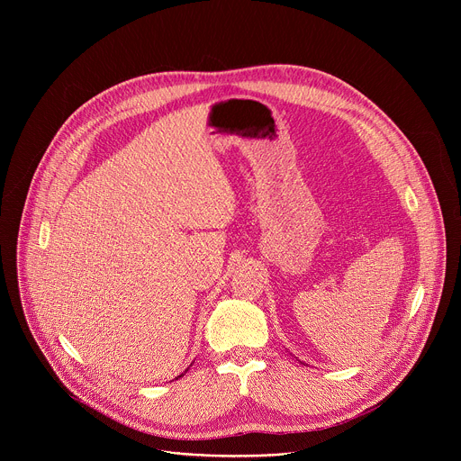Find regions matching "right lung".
Here are the masks:
<instances>
[{"instance_id":"right-lung-1","label":"right lung","mask_w":461,"mask_h":461,"mask_svg":"<svg viewBox=\"0 0 461 461\" xmlns=\"http://www.w3.org/2000/svg\"><path fill=\"white\" fill-rule=\"evenodd\" d=\"M182 375H184V374H180V375H176V379H178V377H182Z\"/></svg>"}]
</instances>
